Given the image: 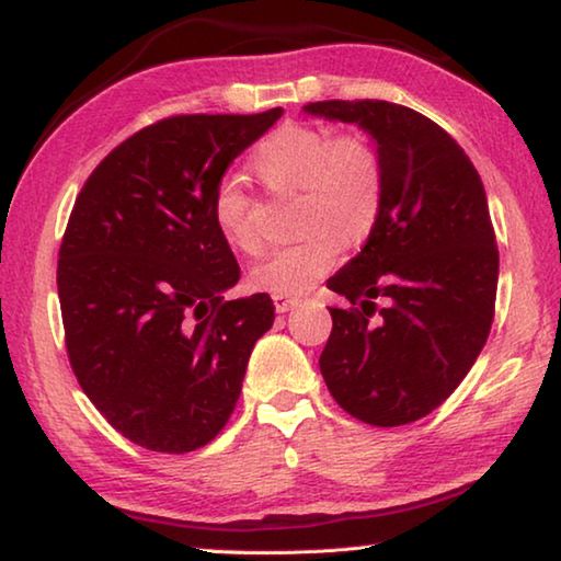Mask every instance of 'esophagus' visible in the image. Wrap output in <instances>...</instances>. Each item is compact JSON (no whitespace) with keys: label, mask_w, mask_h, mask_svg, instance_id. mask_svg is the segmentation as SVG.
Instances as JSON below:
<instances>
[{"label":"esophagus","mask_w":561,"mask_h":561,"mask_svg":"<svg viewBox=\"0 0 561 561\" xmlns=\"http://www.w3.org/2000/svg\"><path fill=\"white\" fill-rule=\"evenodd\" d=\"M301 299L297 297H274V309L279 311V314H287L294 307H299Z\"/></svg>","instance_id":"34e87169"}]
</instances>
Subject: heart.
<instances>
[{"label": "heart", "mask_w": 561, "mask_h": 561, "mask_svg": "<svg viewBox=\"0 0 561 561\" xmlns=\"http://www.w3.org/2000/svg\"><path fill=\"white\" fill-rule=\"evenodd\" d=\"M252 170L274 193H299L297 244L282 247L250 270V287L274 297H299L327 277L346 244L374 232L383 205V165L360 136H334L311 126H282L252 153ZM210 217L225 244L257 254L252 197L237 180H222L210 201Z\"/></svg>", "instance_id": "1"}]
</instances>
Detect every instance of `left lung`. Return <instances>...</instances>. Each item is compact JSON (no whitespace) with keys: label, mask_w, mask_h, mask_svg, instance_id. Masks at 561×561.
Instances as JSON below:
<instances>
[{"label":"left lung","mask_w":561,"mask_h":561,"mask_svg":"<svg viewBox=\"0 0 561 561\" xmlns=\"http://www.w3.org/2000/svg\"><path fill=\"white\" fill-rule=\"evenodd\" d=\"M304 113L356 123L383 165L374 232L327 282L351 309H329L321 376L358 421L413 423L468 376L495 317L500 254L485 187L465 150L413 108L366 99Z\"/></svg>","instance_id":"left-lung-1"}]
</instances>
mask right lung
I'll list each match as a JSON object with an SVG mask.
<instances>
[{
    "label": "right lung",
    "instance_id": "obj_1",
    "mask_svg": "<svg viewBox=\"0 0 561 561\" xmlns=\"http://www.w3.org/2000/svg\"><path fill=\"white\" fill-rule=\"evenodd\" d=\"M282 113L158 121L113 148L76 197L56 270L66 351L83 393L140 448L210 443L272 329L267 294L225 299L240 267L210 201Z\"/></svg>",
    "mask_w": 561,
    "mask_h": 561
}]
</instances>
